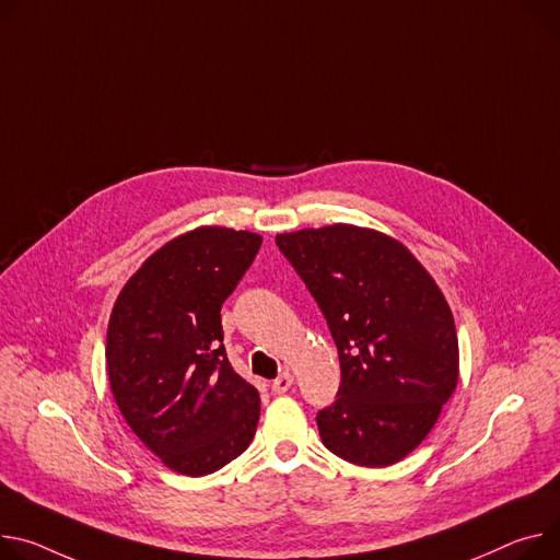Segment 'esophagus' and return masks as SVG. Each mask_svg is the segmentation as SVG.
<instances>
[{"label": "esophagus", "instance_id": "34e87169", "mask_svg": "<svg viewBox=\"0 0 560 560\" xmlns=\"http://www.w3.org/2000/svg\"><path fill=\"white\" fill-rule=\"evenodd\" d=\"M290 386H292V375H290V373H281V375L272 382V390H275L277 395L288 393V390H290Z\"/></svg>", "mask_w": 560, "mask_h": 560}]
</instances>
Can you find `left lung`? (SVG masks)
I'll return each instance as SVG.
<instances>
[{
    "label": "left lung",
    "instance_id": "1",
    "mask_svg": "<svg viewBox=\"0 0 560 560\" xmlns=\"http://www.w3.org/2000/svg\"><path fill=\"white\" fill-rule=\"evenodd\" d=\"M277 247L335 339L341 384L317 413L328 451L388 467L433 429L457 384V335L446 301L395 238L354 225L279 234Z\"/></svg>",
    "mask_w": 560,
    "mask_h": 560
}]
</instances>
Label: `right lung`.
<instances>
[{
  "mask_svg": "<svg viewBox=\"0 0 560 560\" xmlns=\"http://www.w3.org/2000/svg\"><path fill=\"white\" fill-rule=\"evenodd\" d=\"M259 247V234L198 228L149 257L114 306L107 371L118 409L183 476L219 471L257 431L261 397L228 360L221 306Z\"/></svg>",
  "mask_w": 560,
  "mask_h": 560,
  "instance_id": "add662e5",
  "label": "right lung"
}]
</instances>
